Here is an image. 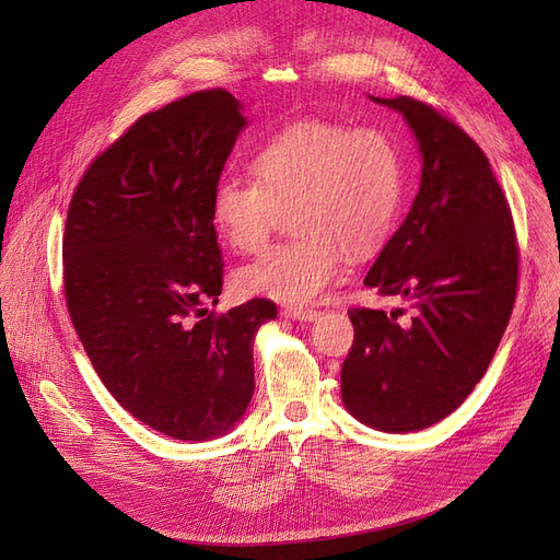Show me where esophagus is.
Listing matches in <instances>:
<instances>
[{
    "label": "esophagus",
    "instance_id": "34e87169",
    "mask_svg": "<svg viewBox=\"0 0 560 560\" xmlns=\"http://www.w3.org/2000/svg\"><path fill=\"white\" fill-rule=\"evenodd\" d=\"M285 317H292V319H302V322H313L317 319V311L315 308H304V306H283L281 311Z\"/></svg>",
    "mask_w": 560,
    "mask_h": 560
}]
</instances>
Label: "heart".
Returning <instances> with one entry per match:
<instances>
[{
	"label": "heart",
	"instance_id": "b5f03b06",
	"mask_svg": "<svg viewBox=\"0 0 560 560\" xmlns=\"http://www.w3.org/2000/svg\"><path fill=\"white\" fill-rule=\"evenodd\" d=\"M249 165L256 182L224 176L213 188L218 233L254 254L292 213L298 235L238 272L247 295L311 302L342 275L347 254L376 252L399 220L406 163L399 140L381 127L311 117L270 136Z\"/></svg>",
	"mask_w": 560,
	"mask_h": 560
}]
</instances>
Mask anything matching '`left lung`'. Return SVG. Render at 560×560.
Here are the masks:
<instances>
[{"label": "left lung", "instance_id": "left-lung-1", "mask_svg": "<svg viewBox=\"0 0 560 560\" xmlns=\"http://www.w3.org/2000/svg\"><path fill=\"white\" fill-rule=\"evenodd\" d=\"M372 100L399 110L413 129L422 182L365 277L401 308H349L357 336L340 393L363 424L408 433L454 413L486 374L513 313L520 252L509 201L481 147L431 104Z\"/></svg>", "mask_w": 560, "mask_h": 560}]
</instances>
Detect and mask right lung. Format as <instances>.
I'll use <instances>...</instances> for the list:
<instances>
[{
    "label": "right lung",
    "mask_w": 560,
    "mask_h": 560,
    "mask_svg": "<svg viewBox=\"0 0 560 560\" xmlns=\"http://www.w3.org/2000/svg\"><path fill=\"white\" fill-rule=\"evenodd\" d=\"M241 102L211 88L147 113L74 188L63 283L74 331L125 410L170 438L209 440L254 395V336L270 300L226 313L211 195L235 138Z\"/></svg>",
    "instance_id": "right-lung-1"
}]
</instances>
